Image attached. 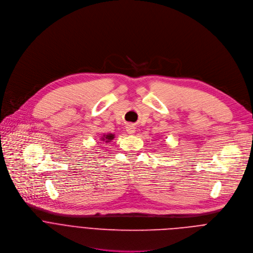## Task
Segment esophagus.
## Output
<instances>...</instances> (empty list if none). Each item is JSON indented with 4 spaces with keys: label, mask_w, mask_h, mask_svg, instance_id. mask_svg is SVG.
<instances>
[{
    "label": "esophagus",
    "mask_w": 253,
    "mask_h": 253,
    "mask_svg": "<svg viewBox=\"0 0 253 253\" xmlns=\"http://www.w3.org/2000/svg\"><path fill=\"white\" fill-rule=\"evenodd\" d=\"M126 131H127L128 133H130V134L134 133V132H135V126H134L133 125H127V126H126Z\"/></svg>",
    "instance_id": "esophagus-1"
}]
</instances>
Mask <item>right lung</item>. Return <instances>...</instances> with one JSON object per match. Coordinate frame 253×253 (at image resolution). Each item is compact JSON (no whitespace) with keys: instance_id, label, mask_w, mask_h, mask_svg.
<instances>
[{"instance_id":"1","label":"right lung","mask_w":253,"mask_h":253,"mask_svg":"<svg viewBox=\"0 0 253 253\" xmlns=\"http://www.w3.org/2000/svg\"><path fill=\"white\" fill-rule=\"evenodd\" d=\"M114 138H115V135H114L113 133H109V134H105L102 139H103V140H106V142H109V141H111V140L114 139Z\"/></svg>"}]
</instances>
